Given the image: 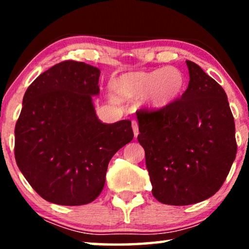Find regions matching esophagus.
Returning <instances> with one entry per match:
<instances>
[{
    "label": "esophagus",
    "mask_w": 249,
    "mask_h": 249,
    "mask_svg": "<svg viewBox=\"0 0 249 249\" xmlns=\"http://www.w3.org/2000/svg\"><path fill=\"white\" fill-rule=\"evenodd\" d=\"M132 127H133V132H134V136L135 137H137V135H138V124H137V122L136 121H133L132 122Z\"/></svg>",
    "instance_id": "1"
}]
</instances>
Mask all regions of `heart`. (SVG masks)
Listing matches in <instances>:
<instances>
[{
  "mask_svg": "<svg viewBox=\"0 0 249 249\" xmlns=\"http://www.w3.org/2000/svg\"><path fill=\"white\" fill-rule=\"evenodd\" d=\"M185 88L183 73L175 67L150 71H134L121 74L111 81L117 98L133 100L146 95V104L153 111H160L175 104Z\"/></svg>",
  "mask_w": 249,
  "mask_h": 249,
  "instance_id": "b5f03b06",
  "label": "heart"
}]
</instances>
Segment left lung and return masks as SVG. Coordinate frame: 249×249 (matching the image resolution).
<instances>
[{
	"label": "left lung",
	"mask_w": 249,
	"mask_h": 249,
	"mask_svg": "<svg viewBox=\"0 0 249 249\" xmlns=\"http://www.w3.org/2000/svg\"><path fill=\"white\" fill-rule=\"evenodd\" d=\"M190 81L175 104L138 111L153 196L169 205L204 201L220 190L235 160L234 117L225 91L187 60Z\"/></svg>",
	"instance_id": "left-lung-1"
}]
</instances>
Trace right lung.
I'll list each match as a JSON object with an SVG mask.
<instances>
[{
    "label": "right lung",
    "instance_id": "add662e5",
    "mask_svg": "<svg viewBox=\"0 0 249 249\" xmlns=\"http://www.w3.org/2000/svg\"><path fill=\"white\" fill-rule=\"evenodd\" d=\"M101 71L66 60L34 80L15 125V160L32 188L46 201L83 205L102 192L107 166L133 140L132 122L104 124L92 95Z\"/></svg>",
    "mask_w": 249,
    "mask_h": 249
}]
</instances>
